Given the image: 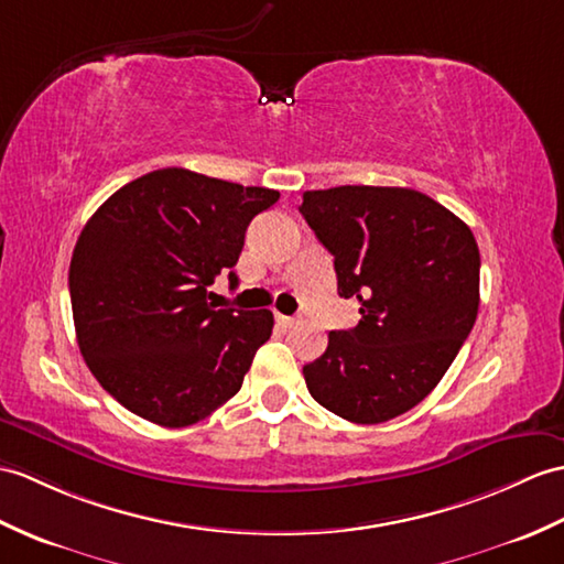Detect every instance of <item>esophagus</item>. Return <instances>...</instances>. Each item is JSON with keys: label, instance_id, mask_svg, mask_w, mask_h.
I'll use <instances>...</instances> for the list:
<instances>
[{"label": "esophagus", "instance_id": "obj_1", "mask_svg": "<svg viewBox=\"0 0 564 564\" xmlns=\"http://www.w3.org/2000/svg\"><path fill=\"white\" fill-rule=\"evenodd\" d=\"M295 317H288V314H281V312H276V324L279 326H283V329H291V326H295Z\"/></svg>", "mask_w": 564, "mask_h": 564}]
</instances>
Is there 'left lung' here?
Returning a JSON list of instances; mask_svg holds the SVG:
<instances>
[{"label":"left lung","mask_w":564,"mask_h":564,"mask_svg":"<svg viewBox=\"0 0 564 564\" xmlns=\"http://www.w3.org/2000/svg\"><path fill=\"white\" fill-rule=\"evenodd\" d=\"M300 214L334 254L338 295L358 326L329 332L303 368L312 399L358 425L421 403L476 324L480 252L449 208L409 187L344 185L303 194Z\"/></svg>","instance_id":"left-lung-1"}]
</instances>
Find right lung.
<instances>
[{
	"instance_id": "right-lung-1",
	"label": "right lung",
	"mask_w": 564,
	"mask_h": 564,
	"mask_svg": "<svg viewBox=\"0 0 564 564\" xmlns=\"http://www.w3.org/2000/svg\"><path fill=\"white\" fill-rule=\"evenodd\" d=\"M279 196L163 167L88 218L69 264L76 341L127 411L185 427L238 394L273 314L218 310L208 285L220 273L238 283L245 230Z\"/></svg>"
}]
</instances>
